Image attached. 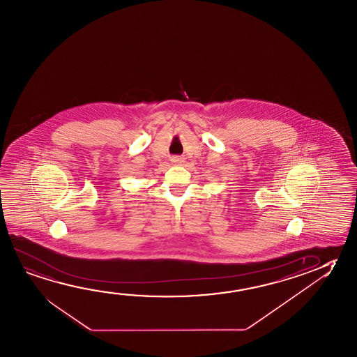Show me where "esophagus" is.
<instances>
[{"label": "esophagus", "instance_id": "esophagus-1", "mask_svg": "<svg viewBox=\"0 0 357 357\" xmlns=\"http://www.w3.org/2000/svg\"><path fill=\"white\" fill-rule=\"evenodd\" d=\"M184 160H183V158H181V157H173L172 158V163H174V165H179V163H183Z\"/></svg>", "mask_w": 357, "mask_h": 357}]
</instances>
